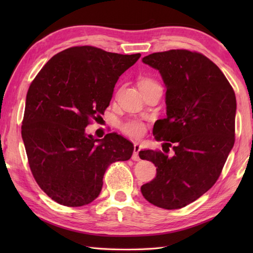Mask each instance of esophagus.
Here are the masks:
<instances>
[{
	"mask_svg": "<svg viewBox=\"0 0 253 253\" xmlns=\"http://www.w3.org/2000/svg\"><path fill=\"white\" fill-rule=\"evenodd\" d=\"M140 144H139V142H135L133 143V153H132V157L131 159L133 161H140V158H139V151H140Z\"/></svg>",
	"mask_w": 253,
	"mask_h": 253,
	"instance_id": "esophagus-1",
	"label": "esophagus"
}]
</instances>
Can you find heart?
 <instances>
[{"label": "heart", "mask_w": 253, "mask_h": 253, "mask_svg": "<svg viewBox=\"0 0 253 253\" xmlns=\"http://www.w3.org/2000/svg\"><path fill=\"white\" fill-rule=\"evenodd\" d=\"M141 83H151L150 80H143ZM140 83V84H141ZM144 125L139 121L136 120H131V121H128L126 123L123 124L122 126V130L126 133V135L130 136L132 138H139L143 135L144 132Z\"/></svg>", "instance_id": "obj_1"}]
</instances>
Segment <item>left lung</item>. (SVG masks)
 Here are the masks:
<instances>
[{"label":"left lung","mask_w":253,"mask_h":253,"mask_svg":"<svg viewBox=\"0 0 253 253\" xmlns=\"http://www.w3.org/2000/svg\"><path fill=\"white\" fill-rule=\"evenodd\" d=\"M142 62L159 71L165 84L166 118L155 122L153 136L168 141L164 151L173 147L174 154L139 152L157 168L155 178L142 185L141 192L159 208L180 209L221 175L235 142V92L221 69L200 53L169 50Z\"/></svg>","instance_id":"1"}]
</instances>
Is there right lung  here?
Returning <instances> with one entry per match:
<instances>
[{"mask_svg":"<svg viewBox=\"0 0 253 253\" xmlns=\"http://www.w3.org/2000/svg\"><path fill=\"white\" fill-rule=\"evenodd\" d=\"M140 56L69 47L53 56L31 83L21 137L31 173L52 200L66 207L92 202L106 169L131 158L129 140L116 132L95 139L85 127L103 114L118 78Z\"/></svg>","mask_w":253,"mask_h":253,"instance_id":"1","label":"right lung"}]
</instances>
